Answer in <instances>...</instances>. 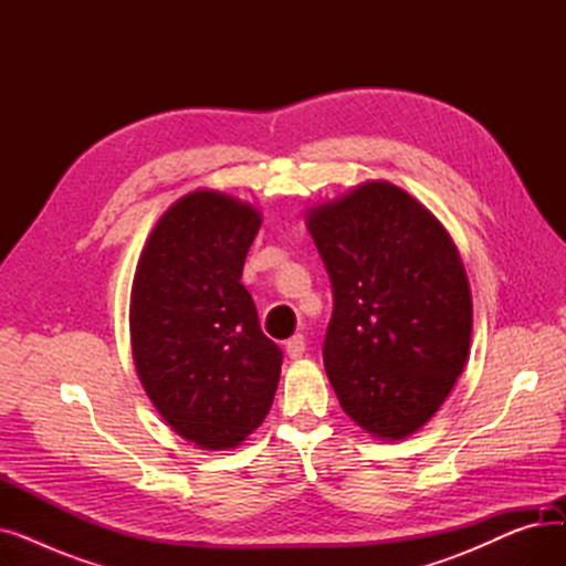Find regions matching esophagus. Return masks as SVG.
<instances>
[{"label": "esophagus", "mask_w": 566, "mask_h": 566, "mask_svg": "<svg viewBox=\"0 0 566 566\" xmlns=\"http://www.w3.org/2000/svg\"><path fill=\"white\" fill-rule=\"evenodd\" d=\"M284 348H286L289 358H293V360L303 358V353H305V337H303V335H293V337L286 342Z\"/></svg>", "instance_id": "obj_1"}]
</instances>
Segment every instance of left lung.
<instances>
[{
  "mask_svg": "<svg viewBox=\"0 0 566 566\" xmlns=\"http://www.w3.org/2000/svg\"><path fill=\"white\" fill-rule=\"evenodd\" d=\"M305 224L335 295L323 365L337 399L374 438L403 440L433 418L468 360L461 254L429 208L390 181L312 206Z\"/></svg>",
  "mask_w": 566,
  "mask_h": 566,
  "instance_id": "1",
  "label": "left lung"
}]
</instances>
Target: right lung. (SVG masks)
<instances>
[{"instance_id": "add662e5", "label": "right lung", "mask_w": 566, "mask_h": 566, "mask_svg": "<svg viewBox=\"0 0 566 566\" xmlns=\"http://www.w3.org/2000/svg\"><path fill=\"white\" fill-rule=\"evenodd\" d=\"M259 227L250 201L199 188L160 216L137 261L135 369L163 420L199 450L238 448L275 399L282 350L241 284Z\"/></svg>"}]
</instances>
